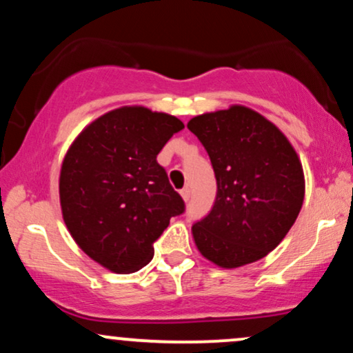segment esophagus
I'll return each mask as SVG.
<instances>
[{
  "label": "esophagus",
  "mask_w": 353,
  "mask_h": 353,
  "mask_svg": "<svg viewBox=\"0 0 353 353\" xmlns=\"http://www.w3.org/2000/svg\"><path fill=\"white\" fill-rule=\"evenodd\" d=\"M181 196L182 199H184V202H188L190 199V189L189 188H184L181 190Z\"/></svg>",
  "instance_id": "esophagus-1"
}]
</instances>
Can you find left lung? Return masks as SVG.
Masks as SVG:
<instances>
[{"label":"left lung","mask_w":353,"mask_h":353,"mask_svg":"<svg viewBox=\"0 0 353 353\" xmlns=\"http://www.w3.org/2000/svg\"><path fill=\"white\" fill-rule=\"evenodd\" d=\"M188 128L208 151L217 181L212 210L192 225L199 252L222 269L265 257L302 209L305 181L292 144L239 104L192 117Z\"/></svg>","instance_id":"left-lung-1"}]
</instances>
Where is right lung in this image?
Returning <instances> with one entry per match:
<instances>
[{
    "label": "right lung",
    "instance_id": "obj_1",
    "mask_svg": "<svg viewBox=\"0 0 353 353\" xmlns=\"http://www.w3.org/2000/svg\"><path fill=\"white\" fill-rule=\"evenodd\" d=\"M184 128L143 106H123L92 121L64 156L59 201L74 242L111 272L131 274L151 262L154 242L184 201L156 157Z\"/></svg>",
    "mask_w": 353,
    "mask_h": 353
}]
</instances>
